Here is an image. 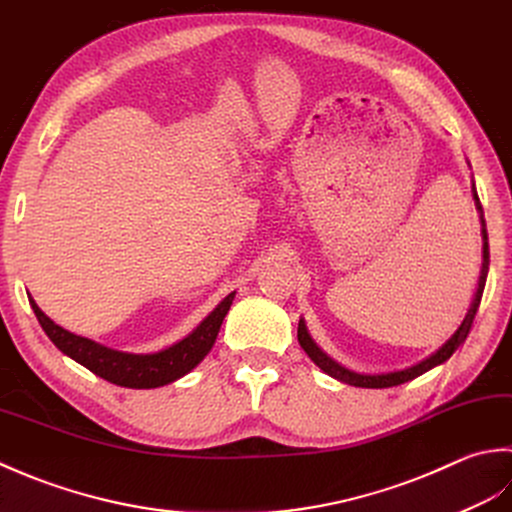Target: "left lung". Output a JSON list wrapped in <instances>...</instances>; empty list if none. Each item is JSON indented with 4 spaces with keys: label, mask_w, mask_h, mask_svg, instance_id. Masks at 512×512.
<instances>
[{
    "label": "left lung",
    "mask_w": 512,
    "mask_h": 512,
    "mask_svg": "<svg viewBox=\"0 0 512 512\" xmlns=\"http://www.w3.org/2000/svg\"><path fill=\"white\" fill-rule=\"evenodd\" d=\"M475 187V183H473ZM473 198H475V207L479 212V221H482V238H484V263H482V276H479V287H477V294L473 298V305L471 309H468V314L464 318V322L460 325V329H457L451 338H448L446 344H442L440 349H437L433 356H429L422 362L413 364V367L409 369H402V371H391V373H380V375H364V373H356V371H349L344 369L342 364H338L336 360H331L325 351H322L318 344L311 340L309 331H307V325L305 320L298 322V342L300 347L305 349L307 356L314 360L318 367L325 371L327 375H331V378H336L340 382H347L351 384V387H362V389H387V387H398V384H404L409 382L413 378H417V375H422L426 371H431L433 367H437V364L446 362L448 358L453 356V353L457 351V347L466 340L468 331H471L473 327V320H475V314L479 309V302H482V294H484V285H486V276H488V263H490V252H488V234H486V221H484V210H482V203H479V196L477 192H473Z\"/></svg>",
    "instance_id": "obj_1"
}]
</instances>
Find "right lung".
Returning a JSON list of instances; mask_svg holds the SVG:
<instances>
[{
    "label": "right lung",
    "mask_w": 512,
    "mask_h": 512,
    "mask_svg": "<svg viewBox=\"0 0 512 512\" xmlns=\"http://www.w3.org/2000/svg\"><path fill=\"white\" fill-rule=\"evenodd\" d=\"M232 300L234 291L227 298H223L221 305H218L212 314L190 333V336L156 353H125L108 349L95 340L75 336V333L55 325V322L37 307V302L33 298H30V307H33L41 329H44L46 336L55 342V347L75 362L83 364L88 371L99 375L103 380L117 384V387L156 389L183 378L185 373H190L196 364L210 353L218 336V329L223 325V318L227 316L229 307H232Z\"/></svg>",
    "instance_id": "obj_1"
}]
</instances>
